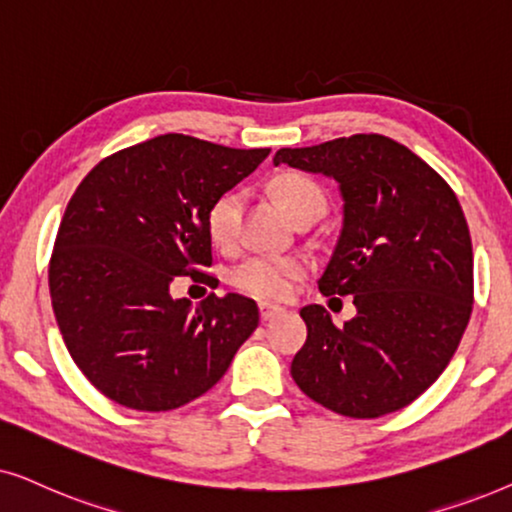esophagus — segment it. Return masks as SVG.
Wrapping results in <instances>:
<instances>
[{
  "label": "esophagus",
  "mask_w": 512,
  "mask_h": 512,
  "mask_svg": "<svg viewBox=\"0 0 512 512\" xmlns=\"http://www.w3.org/2000/svg\"><path fill=\"white\" fill-rule=\"evenodd\" d=\"M283 311H285L283 306H278V304H267V302L260 304V318L264 320V323H267V320L278 318Z\"/></svg>",
  "instance_id": "esophagus-1"
}]
</instances>
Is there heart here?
<instances>
[{"label":"heart","mask_w":512,"mask_h":512,"mask_svg":"<svg viewBox=\"0 0 512 512\" xmlns=\"http://www.w3.org/2000/svg\"><path fill=\"white\" fill-rule=\"evenodd\" d=\"M274 194L292 220L304 213H316L318 217L325 213L323 189L304 175L288 173L276 177ZM241 210V192H227L213 203L208 213V231L217 245L234 243L238 224H241ZM302 269V262L295 260V257L252 255L245 257L241 264H236V269L231 271V283L252 297L281 299L288 295Z\"/></svg>","instance_id":"heart-1"}]
</instances>
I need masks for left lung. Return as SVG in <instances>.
<instances>
[{"mask_svg": "<svg viewBox=\"0 0 512 512\" xmlns=\"http://www.w3.org/2000/svg\"><path fill=\"white\" fill-rule=\"evenodd\" d=\"M278 163L339 185L342 231L318 288L356 304L344 327L320 304L299 311L309 337L292 379L344 417L403 410L452 360L473 309V245L456 194L405 145L374 133L283 147Z\"/></svg>", "mask_w": 512, "mask_h": 512, "instance_id": "1", "label": "left lung"}]
</instances>
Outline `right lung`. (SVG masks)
Returning a JSON list of instances; mask_svg holds the SVG:
<instances>
[{
  "label": "right lung",
  "mask_w": 512,
  "mask_h": 512,
  "mask_svg": "<svg viewBox=\"0 0 512 512\" xmlns=\"http://www.w3.org/2000/svg\"><path fill=\"white\" fill-rule=\"evenodd\" d=\"M269 152L166 133L107 156L77 187L51 257V304L72 360L109 400L140 412L192 403L255 332L252 299L194 306L170 285L206 276L210 208Z\"/></svg>",
  "instance_id": "1"
}]
</instances>
